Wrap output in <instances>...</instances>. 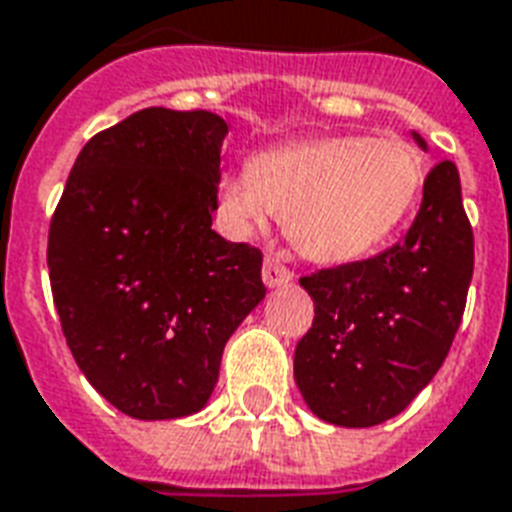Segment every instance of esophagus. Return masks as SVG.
<instances>
[{
	"mask_svg": "<svg viewBox=\"0 0 512 512\" xmlns=\"http://www.w3.org/2000/svg\"><path fill=\"white\" fill-rule=\"evenodd\" d=\"M293 279V271L285 266V263H279L276 257H266V263H263V282L268 287H282L287 285Z\"/></svg>",
	"mask_w": 512,
	"mask_h": 512,
	"instance_id": "34e87169",
	"label": "esophagus"
}]
</instances>
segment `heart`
I'll return each mask as SVG.
<instances>
[{"label": "heart", "instance_id": "1", "mask_svg": "<svg viewBox=\"0 0 512 512\" xmlns=\"http://www.w3.org/2000/svg\"><path fill=\"white\" fill-rule=\"evenodd\" d=\"M423 165L401 138L325 135L255 157L222 181L219 208L236 233H257L276 214L293 244L320 263L374 252L410 217Z\"/></svg>", "mask_w": 512, "mask_h": 512}]
</instances>
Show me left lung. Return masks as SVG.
Returning <instances> with one entry per match:
<instances>
[{
  "mask_svg": "<svg viewBox=\"0 0 512 512\" xmlns=\"http://www.w3.org/2000/svg\"><path fill=\"white\" fill-rule=\"evenodd\" d=\"M420 146L426 143L415 135ZM475 238L450 160L423 181L415 222L380 255L301 276L314 323L295 385L317 418L366 429L399 415L448 358L467 306Z\"/></svg>",
  "mask_w": 512,
  "mask_h": 512,
  "instance_id": "1",
  "label": "left lung"
}]
</instances>
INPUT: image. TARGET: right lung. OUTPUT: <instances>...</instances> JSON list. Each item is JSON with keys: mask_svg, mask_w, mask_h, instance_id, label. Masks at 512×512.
<instances>
[{"mask_svg": "<svg viewBox=\"0 0 512 512\" xmlns=\"http://www.w3.org/2000/svg\"><path fill=\"white\" fill-rule=\"evenodd\" d=\"M211 111L143 108L78 154L48 227V274L78 369L138 420L206 407L227 339L266 285L263 252L211 230Z\"/></svg>", "mask_w": 512, "mask_h": 512, "instance_id": "1", "label": "right lung"}]
</instances>
